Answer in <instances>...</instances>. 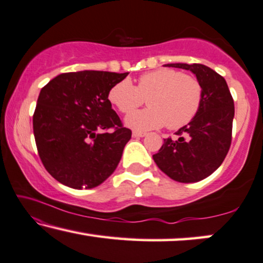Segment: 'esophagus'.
Instances as JSON below:
<instances>
[{
    "instance_id": "esophagus-1",
    "label": "esophagus",
    "mask_w": 263,
    "mask_h": 263,
    "mask_svg": "<svg viewBox=\"0 0 263 263\" xmlns=\"http://www.w3.org/2000/svg\"><path fill=\"white\" fill-rule=\"evenodd\" d=\"M133 137H137V138H142V137H145L146 133L145 132H139V131H133L132 132Z\"/></svg>"
}]
</instances>
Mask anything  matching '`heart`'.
<instances>
[{"instance_id":"b5f03b06","label":"heart","mask_w":263,"mask_h":263,"mask_svg":"<svg viewBox=\"0 0 263 263\" xmlns=\"http://www.w3.org/2000/svg\"><path fill=\"white\" fill-rule=\"evenodd\" d=\"M202 95L198 79L179 70L163 68L140 75L136 87L128 80L116 83L108 91V100L121 113H130L146 99L147 108L125 118L128 127L146 131L167 125L168 128L176 130L197 116Z\"/></svg>"}]
</instances>
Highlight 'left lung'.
Listing matches in <instances>:
<instances>
[{
  "mask_svg": "<svg viewBox=\"0 0 263 263\" xmlns=\"http://www.w3.org/2000/svg\"><path fill=\"white\" fill-rule=\"evenodd\" d=\"M165 66L190 70L202 87V102L197 116L181 127L177 139H164L153 158L157 167L182 183L198 182L223 163L231 145L234 100L227 81L204 64L170 63Z\"/></svg>",
  "mask_w": 263,
  "mask_h": 263,
  "instance_id": "1",
  "label": "left lung"
}]
</instances>
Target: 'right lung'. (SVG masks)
I'll use <instances>...</instances> for the list:
<instances>
[{
  "label": "right lung",
  "instance_id": "add662e5",
  "mask_svg": "<svg viewBox=\"0 0 263 263\" xmlns=\"http://www.w3.org/2000/svg\"><path fill=\"white\" fill-rule=\"evenodd\" d=\"M127 75L95 70L65 72L42 88L33 132L40 160L58 182L89 190L118 167L132 132L112 109L108 91Z\"/></svg>",
  "mask_w": 263,
  "mask_h": 263
}]
</instances>
